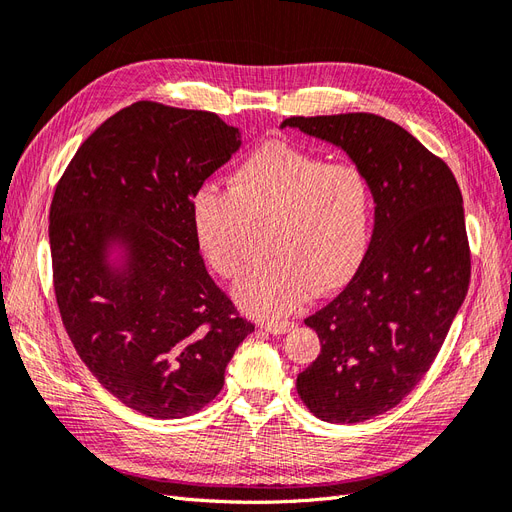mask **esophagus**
Listing matches in <instances>:
<instances>
[{
	"label": "esophagus",
	"mask_w": 512,
	"mask_h": 512,
	"mask_svg": "<svg viewBox=\"0 0 512 512\" xmlns=\"http://www.w3.org/2000/svg\"><path fill=\"white\" fill-rule=\"evenodd\" d=\"M294 327H297V324L288 322V320H284V322H262L260 324V329H265V331H269L273 335H284V333L292 331Z\"/></svg>",
	"instance_id": "obj_1"
}]
</instances>
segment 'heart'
<instances>
[{
	"instance_id": "heart-1",
	"label": "heart",
	"mask_w": 512,
	"mask_h": 512,
	"mask_svg": "<svg viewBox=\"0 0 512 512\" xmlns=\"http://www.w3.org/2000/svg\"><path fill=\"white\" fill-rule=\"evenodd\" d=\"M374 188L359 166L329 164L286 143H267L230 177L205 183L190 215L200 252L230 282L252 267L250 237L269 226L271 260L237 288L239 305L260 318L297 309L312 288L333 292L352 280L374 224Z\"/></svg>"
}]
</instances>
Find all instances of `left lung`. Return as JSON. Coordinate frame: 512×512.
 Here are the masks:
<instances>
[{
	"label": "left lung",
	"mask_w": 512,
	"mask_h": 512,
	"mask_svg": "<svg viewBox=\"0 0 512 512\" xmlns=\"http://www.w3.org/2000/svg\"><path fill=\"white\" fill-rule=\"evenodd\" d=\"M348 153L374 188V235L350 284L305 318L320 337L301 371L303 404L327 423L395 408L427 374L470 286V245L455 175L397 123L371 113L290 117Z\"/></svg>",
	"instance_id": "1"
}]
</instances>
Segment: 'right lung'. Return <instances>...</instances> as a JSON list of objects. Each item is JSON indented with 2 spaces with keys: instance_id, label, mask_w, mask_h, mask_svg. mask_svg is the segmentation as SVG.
<instances>
[{
  "instance_id": "add662e5",
  "label": "right lung",
  "mask_w": 512,
  "mask_h": 512,
  "mask_svg": "<svg viewBox=\"0 0 512 512\" xmlns=\"http://www.w3.org/2000/svg\"><path fill=\"white\" fill-rule=\"evenodd\" d=\"M239 147V128L215 113L134 102L87 138L55 188L61 320L96 380L145 416L205 408L254 331L207 273L190 215L196 190Z\"/></svg>"
}]
</instances>
